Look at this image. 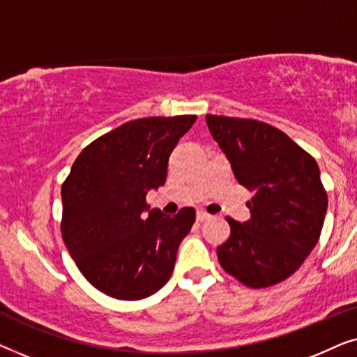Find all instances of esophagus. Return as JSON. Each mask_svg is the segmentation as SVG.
I'll return each instance as SVG.
<instances>
[{"instance_id":"1","label":"esophagus","mask_w":357,"mask_h":357,"mask_svg":"<svg viewBox=\"0 0 357 357\" xmlns=\"http://www.w3.org/2000/svg\"><path fill=\"white\" fill-rule=\"evenodd\" d=\"M211 216H209V214L206 213V211H203V209H199V211L197 213V219L199 222H203V221H206V219H209Z\"/></svg>"}]
</instances>
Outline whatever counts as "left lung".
Instances as JSON below:
<instances>
[{"label": "left lung", "instance_id": "left-lung-1", "mask_svg": "<svg viewBox=\"0 0 357 357\" xmlns=\"http://www.w3.org/2000/svg\"><path fill=\"white\" fill-rule=\"evenodd\" d=\"M206 123L237 182L253 192L247 222L226 218L231 236L218 247V260L243 286L278 284L299 270L320 238L328 197L319 165L265 121L206 115Z\"/></svg>", "mask_w": 357, "mask_h": 357}]
</instances>
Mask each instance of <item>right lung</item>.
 I'll return each instance as SVG.
<instances>
[{
    "label": "right lung",
    "mask_w": 357,
    "mask_h": 357,
    "mask_svg": "<svg viewBox=\"0 0 357 357\" xmlns=\"http://www.w3.org/2000/svg\"><path fill=\"white\" fill-rule=\"evenodd\" d=\"M197 115L126 121L87 144L61 185V236L82 276L121 301L158 292L174 271L193 208L149 209L146 193L165 182L167 162Z\"/></svg>",
    "instance_id": "obj_1"
}]
</instances>
